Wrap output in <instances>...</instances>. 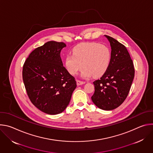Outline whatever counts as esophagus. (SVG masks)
Wrapping results in <instances>:
<instances>
[{"mask_svg": "<svg viewBox=\"0 0 153 153\" xmlns=\"http://www.w3.org/2000/svg\"><path fill=\"white\" fill-rule=\"evenodd\" d=\"M77 82V85L79 86V85H83L84 84L85 82H83V81H80V80H76Z\"/></svg>", "mask_w": 153, "mask_h": 153, "instance_id": "obj_1", "label": "esophagus"}]
</instances>
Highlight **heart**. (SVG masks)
<instances>
[{"label": "heart", "instance_id": "heart-1", "mask_svg": "<svg viewBox=\"0 0 153 153\" xmlns=\"http://www.w3.org/2000/svg\"><path fill=\"white\" fill-rule=\"evenodd\" d=\"M73 54H68L65 60V67L71 75H76L84 67L82 76L103 75L110 65L111 53L107 46L96 42H84L75 46Z\"/></svg>", "mask_w": 153, "mask_h": 153}]
</instances>
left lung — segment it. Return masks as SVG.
Here are the masks:
<instances>
[{"label":"left lung","mask_w":153,"mask_h":153,"mask_svg":"<svg viewBox=\"0 0 153 153\" xmlns=\"http://www.w3.org/2000/svg\"><path fill=\"white\" fill-rule=\"evenodd\" d=\"M110 43L111 59L102 77L93 82L94 93L91 100L103 110H112L126 98L134 77V68L126 47L114 38L105 35Z\"/></svg>","instance_id":"1"}]
</instances>
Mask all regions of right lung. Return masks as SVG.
<instances>
[{
    "instance_id": "right-lung-1",
    "label": "right lung",
    "mask_w": 153,
    "mask_h": 153,
    "mask_svg": "<svg viewBox=\"0 0 153 153\" xmlns=\"http://www.w3.org/2000/svg\"><path fill=\"white\" fill-rule=\"evenodd\" d=\"M63 42L50 41L36 48L27 59L22 77L28 96L42 112L54 115L68 105L77 84L63 66L61 50Z\"/></svg>"
}]
</instances>
